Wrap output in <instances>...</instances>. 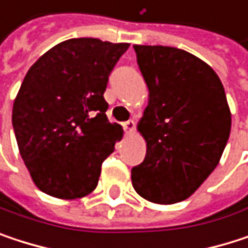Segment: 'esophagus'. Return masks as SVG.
Here are the masks:
<instances>
[{
    "mask_svg": "<svg viewBox=\"0 0 248 248\" xmlns=\"http://www.w3.org/2000/svg\"><path fill=\"white\" fill-rule=\"evenodd\" d=\"M124 129L126 133H132L135 130V122L133 121H127L124 124Z\"/></svg>",
    "mask_w": 248,
    "mask_h": 248,
    "instance_id": "esophagus-1",
    "label": "esophagus"
}]
</instances>
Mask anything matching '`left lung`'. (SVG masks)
I'll return each instance as SVG.
<instances>
[{"label": "left lung", "instance_id": "obj_1", "mask_svg": "<svg viewBox=\"0 0 248 248\" xmlns=\"http://www.w3.org/2000/svg\"><path fill=\"white\" fill-rule=\"evenodd\" d=\"M149 102L138 124L146 156L132 168L135 191L155 204L191 197L216 170L231 130L217 73L194 54L165 46H133Z\"/></svg>", "mask_w": 248, "mask_h": 248}]
</instances>
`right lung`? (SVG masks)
Instances as JSON below:
<instances>
[{"instance_id":"1","label":"right lung","mask_w":248,"mask_h":248,"mask_svg":"<svg viewBox=\"0 0 248 248\" xmlns=\"http://www.w3.org/2000/svg\"><path fill=\"white\" fill-rule=\"evenodd\" d=\"M127 43L70 38L27 72L13 106L20 155L37 188L76 200L99 182L103 161L124 130L106 116L103 93Z\"/></svg>"}]
</instances>
